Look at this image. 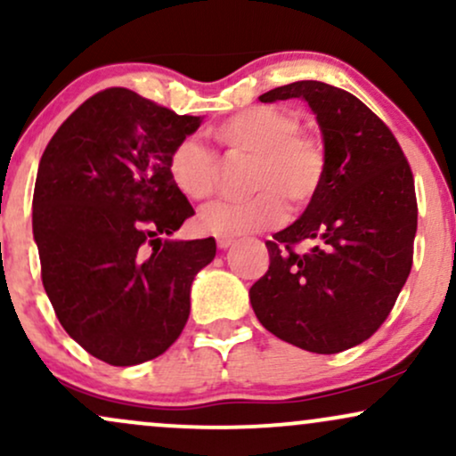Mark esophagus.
<instances>
[{
  "label": "esophagus",
  "mask_w": 456,
  "mask_h": 456,
  "mask_svg": "<svg viewBox=\"0 0 456 456\" xmlns=\"http://www.w3.org/2000/svg\"><path fill=\"white\" fill-rule=\"evenodd\" d=\"M216 244H218V248H229V246L233 244V238H218L216 240Z\"/></svg>",
  "instance_id": "obj_1"
}]
</instances>
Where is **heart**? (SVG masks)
Returning <instances> with one entry per match:
<instances>
[{
	"label": "heart",
	"instance_id": "heart-1",
	"mask_svg": "<svg viewBox=\"0 0 456 456\" xmlns=\"http://www.w3.org/2000/svg\"><path fill=\"white\" fill-rule=\"evenodd\" d=\"M210 134L229 154L250 156L244 199H224L203 208L199 224L216 238L257 233L282 223L285 201L300 210L322 191L328 151L317 134L300 130V119L285 109L257 104L223 119ZM171 182L191 201L216 192L221 165L216 154L195 139H184L167 160Z\"/></svg>",
	"mask_w": 456,
	"mask_h": 456
}]
</instances>
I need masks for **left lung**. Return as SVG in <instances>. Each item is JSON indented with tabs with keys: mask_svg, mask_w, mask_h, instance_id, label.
<instances>
[{
	"mask_svg": "<svg viewBox=\"0 0 456 456\" xmlns=\"http://www.w3.org/2000/svg\"><path fill=\"white\" fill-rule=\"evenodd\" d=\"M305 98L328 151L319 195L265 242L270 268L250 287L261 326L315 354L373 337L413 264L418 203L411 167L392 130L362 101L322 81H296L261 102ZM306 241L312 246L297 251Z\"/></svg>",
	"mask_w": 456,
	"mask_h": 456,
	"instance_id": "8db88e82",
	"label": "left lung"
}]
</instances>
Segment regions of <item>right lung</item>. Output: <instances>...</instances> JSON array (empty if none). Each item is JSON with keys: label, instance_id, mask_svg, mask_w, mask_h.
Wrapping results in <instances>:
<instances>
[{"label": "right lung", "instance_id": "add662e5", "mask_svg": "<svg viewBox=\"0 0 456 456\" xmlns=\"http://www.w3.org/2000/svg\"><path fill=\"white\" fill-rule=\"evenodd\" d=\"M199 124L109 87L68 115L40 159L31 206L45 291L61 328L107 364L165 354L216 255L214 238L169 240L195 210L167 160Z\"/></svg>", "mask_w": 456, "mask_h": 456}]
</instances>
